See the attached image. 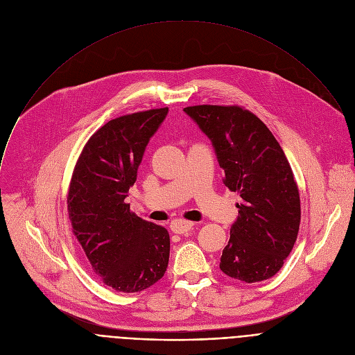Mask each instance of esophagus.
I'll return each instance as SVG.
<instances>
[{"instance_id": "esophagus-1", "label": "esophagus", "mask_w": 355, "mask_h": 355, "mask_svg": "<svg viewBox=\"0 0 355 355\" xmlns=\"http://www.w3.org/2000/svg\"><path fill=\"white\" fill-rule=\"evenodd\" d=\"M171 230L177 234H184L187 232H189L193 227V222H188V220H182V219H177L173 220L170 225Z\"/></svg>"}]
</instances>
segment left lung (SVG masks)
<instances>
[{"label":"left lung","instance_id":"obj_1","mask_svg":"<svg viewBox=\"0 0 355 355\" xmlns=\"http://www.w3.org/2000/svg\"><path fill=\"white\" fill-rule=\"evenodd\" d=\"M184 112L209 137L223 184L241 198L220 270L248 284L274 277L300 223L299 191L284 150L254 114L240 107L196 105Z\"/></svg>","mask_w":355,"mask_h":355}]
</instances>
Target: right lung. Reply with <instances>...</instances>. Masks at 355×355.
Masks as SVG:
<instances>
[{
	"label": "right lung",
	"mask_w": 355,
	"mask_h": 355,
	"mask_svg": "<svg viewBox=\"0 0 355 355\" xmlns=\"http://www.w3.org/2000/svg\"><path fill=\"white\" fill-rule=\"evenodd\" d=\"M167 114L168 108L136 112L99 128L84 146L70 182L73 233L94 272L118 292L151 286L168 266V232L132 214L125 202L146 146Z\"/></svg>",
	"instance_id": "obj_1"
}]
</instances>
